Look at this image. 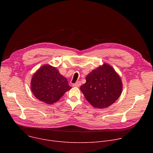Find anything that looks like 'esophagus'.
Here are the masks:
<instances>
[{
  "instance_id": "1",
  "label": "esophagus",
  "mask_w": 153,
  "mask_h": 153,
  "mask_svg": "<svg viewBox=\"0 0 153 153\" xmlns=\"http://www.w3.org/2000/svg\"><path fill=\"white\" fill-rule=\"evenodd\" d=\"M80 85H81V82L80 81H78L73 84V86H76V87H79Z\"/></svg>"
}]
</instances>
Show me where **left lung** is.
I'll list each match as a JSON object with an SVG mask.
<instances>
[{
	"label": "left lung",
	"instance_id": "8db88e82",
	"mask_svg": "<svg viewBox=\"0 0 153 153\" xmlns=\"http://www.w3.org/2000/svg\"><path fill=\"white\" fill-rule=\"evenodd\" d=\"M86 83L80 90L91 105L97 108H104L114 103L122 91L120 77L108 64H103L92 71L86 77Z\"/></svg>",
	"mask_w": 153,
	"mask_h": 153
}]
</instances>
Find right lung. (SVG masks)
I'll return each instance as SVG.
<instances>
[{
    "instance_id": "1",
    "label": "right lung",
    "mask_w": 153,
    "mask_h": 153,
    "mask_svg": "<svg viewBox=\"0 0 153 153\" xmlns=\"http://www.w3.org/2000/svg\"><path fill=\"white\" fill-rule=\"evenodd\" d=\"M31 88L34 96L47 104L58 101L71 88L67 79L49 65H43L33 75Z\"/></svg>"
}]
</instances>
